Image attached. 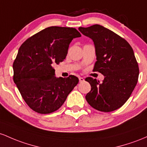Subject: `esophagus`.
I'll list each match as a JSON object with an SVG mask.
<instances>
[{
	"label": "esophagus",
	"mask_w": 147,
	"mask_h": 147,
	"mask_svg": "<svg viewBox=\"0 0 147 147\" xmlns=\"http://www.w3.org/2000/svg\"><path fill=\"white\" fill-rule=\"evenodd\" d=\"M84 80H84L83 78H82V77H79V81H80V82H83Z\"/></svg>",
	"instance_id": "obj_1"
}]
</instances>
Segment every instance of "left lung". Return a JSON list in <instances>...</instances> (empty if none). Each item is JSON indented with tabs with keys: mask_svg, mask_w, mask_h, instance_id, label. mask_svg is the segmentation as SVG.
Returning a JSON list of instances; mask_svg holds the SVG:
<instances>
[{
	"mask_svg": "<svg viewBox=\"0 0 147 147\" xmlns=\"http://www.w3.org/2000/svg\"><path fill=\"white\" fill-rule=\"evenodd\" d=\"M78 30L93 40L96 55L94 71L104 76L102 82L91 77L85 78L91 85L85 96L87 103L105 113L121 108L131 96L139 76L133 49L123 38L100 25Z\"/></svg>",
	"mask_w": 147,
	"mask_h": 147,
	"instance_id": "left-lung-1",
	"label": "left lung"
}]
</instances>
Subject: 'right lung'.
<instances>
[{"label":"right lung","mask_w":147,"mask_h":147,"mask_svg":"<svg viewBox=\"0 0 147 147\" xmlns=\"http://www.w3.org/2000/svg\"><path fill=\"white\" fill-rule=\"evenodd\" d=\"M80 37L76 28L51 26L28 38L19 48L13 63V79L34 111L49 114L58 110L78 83L75 76L56 78L53 66L65 60L71 42Z\"/></svg>","instance_id":"right-lung-1"}]
</instances>
